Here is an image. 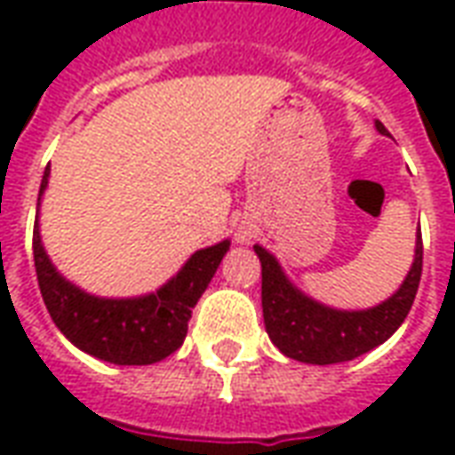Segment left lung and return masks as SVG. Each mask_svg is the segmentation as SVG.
Masks as SVG:
<instances>
[{
    "label": "left lung",
    "instance_id": "left-lung-1",
    "mask_svg": "<svg viewBox=\"0 0 455 455\" xmlns=\"http://www.w3.org/2000/svg\"><path fill=\"white\" fill-rule=\"evenodd\" d=\"M375 129L382 136H390V131L375 121ZM256 248L263 267V319L270 341L275 343L287 358L312 363V365H331V363L353 361L363 353L372 351L390 339L404 316L410 315L411 302L417 297V287L421 280V234L417 231V248H414V263L404 277L400 290L387 297L382 305L361 309V312H346L319 305L316 299L307 297L297 290L273 253L263 246Z\"/></svg>",
    "mask_w": 455,
    "mask_h": 455
}]
</instances>
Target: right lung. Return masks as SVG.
<instances>
[{"instance_id":"right-lung-1","label":"right lung","mask_w":455,"mask_h":455,"mask_svg":"<svg viewBox=\"0 0 455 455\" xmlns=\"http://www.w3.org/2000/svg\"><path fill=\"white\" fill-rule=\"evenodd\" d=\"M45 168L38 204L48 188ZM228 241L197 251L178 275L143 297L109 299L87 295L65 280L41 243L38 219L34 227V263L45 309L65 339L80 351L116 365H150L175 353L188 336L192 309L227 256Z\"/></svg>"}]
</instances>
